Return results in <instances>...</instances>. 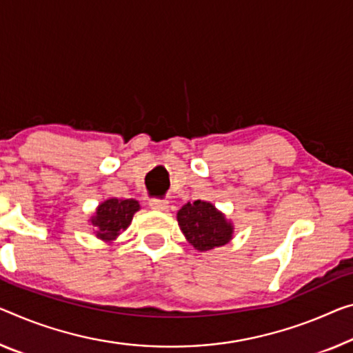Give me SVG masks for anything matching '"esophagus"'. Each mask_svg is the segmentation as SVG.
<instances>
[{"mask_svg": "<svg viewBox=\"0 0 353 353\" xmlns=\"http://www.w3.org/2000/svg\"><path fill=\"white\" fill-rule=\"evenodd\" d=\"M150 207L153 210L164 211L167 207H169V202H167L165 199H150Z\"/></svg>", "mask_w": 353, "mask_h": 353, "instance_id": "obj_1", "label": "esophagus"}]
</instances>
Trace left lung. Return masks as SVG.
Returning <instances> with one entry per match:
<instances>
[{"instance_id": "1", "label": "left lung", "mask_w": 353, "mask_h": 353, "mask_svg": "<svg viewBox=\"0 0 353 353\" xmlns=\"http://www.w3.org/2000/svg\"><path fill=\"white\" fill-rule=\"evenodd\" d=\"M176 219L183 235L199 251L219 248L232 238V224L208 202H188L178 211Z\"/></svg>"}]
</instances>
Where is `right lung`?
<instances>
[{
    "label": "right lung",
    "instance_id": "add662e5",
    "mask_svg": "<svg viewBox=\"0 0 353 353\" xmlns=\"http://www.w3.org/2000/svg\"><path fill=\"white\" fill-rule=\"evenodd\" d=\"M139 210V202L132 199L118 200L108 199L101 203L96 210L93 225L96 227V235L101 240H113L120 235V232L131 224L132 216Z\"/></svg>",
    "mask_w": 353,
    "mask_h": 353
}]
</instances>
